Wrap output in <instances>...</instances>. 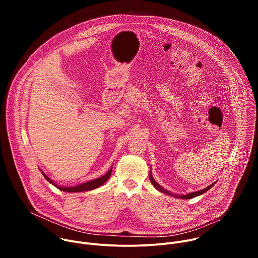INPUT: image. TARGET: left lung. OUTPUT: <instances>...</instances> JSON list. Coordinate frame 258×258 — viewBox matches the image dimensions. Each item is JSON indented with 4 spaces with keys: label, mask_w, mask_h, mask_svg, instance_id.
<instances>
[{
    "label": "left lung",
    "mask_w": 258,
    "mask_h": 258,
    "mask_svg": "<svg viewBox=\"0 0 258 258\" xmlns=\"http://www.w3.org/2000/svg\"><path fill=\"white\" fill-rule=\"evenodd\" d=\"M149 177H150V181L152 182V185L157 189V190H159L160 192H162V193H165V194H167V195H170V196H172V194L170 193V192H168L167 190H165V189H163L158 182H156L154 179H153V177H152V175H151V173H150V175H149ZM214 185V183H211L210 186H208L207 188H205V189H203V190H201V191H197V192H193V193H190V194H187V195H182V196H177V195H174L175 197H177V198H182V199H191V198H194V197H196V196H199V195H201V194H203V193H205L206 191H208L212 186Z\"/></svg>",
    "instance_id": "left-lung-1"
}]
</instances>
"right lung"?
Segmentation results:
<instances>
[{"label":"right lung","mask_w":258,"mask_h":258,"mask_svg":"<svg viewBox=\"0 0 258 258\" xmlns=\"http://www.w3.org/2000/svg\"><path fill=\"white\" fill-rule=\"evenodd\" d=\"M111 172H112V168H110V170L103 176L99 177V178H96V179H93V180H90L88 182H85V183H82V185H79L77 187H60V186H57L55 185V183L42 171L43 175L46 177V179L51 182L52 185H54L55 187H57L59 190L61 191H64V192H85V191H90V190H94L100 186H102L103 183L110 177V175H111Z\"/></svg>","instance_id":"1"}]
</instances>
